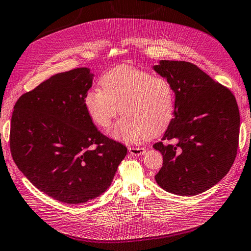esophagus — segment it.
Returning <instances> with one entry per match:
<instances>
[{"mask_svg":"<svg viewBox=\"0 0 251 251\" xmlns=\"http://www.w3.org/2000/svg\"><path fill=\"white\" fill-rule=\"evenodd\" d=\"M128 151L133 156H141L145 153L144 148H128Z\"/></svg>","mask_w":251,"mask_h":251,"instance_id":"1","label":"esophagus"}]
</instances>
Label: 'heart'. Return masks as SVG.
Wrapping results in <instances>:
<instances>
[{"mask_svg":"<svg viewBox=\"0 0 251 251\" xmlns=\"http://www.w3.org/2000/svg\"><path fill=\"white\" fill-rule=\"evenodd\" d=\"M99 84L101 90L87 92L83 104L93 123L103 129L121 111L124 113L110 130L112 138L139 143L159 135L170 125L176 97L166 78L135 66L120 65L104 73Z\"/></svg>","mask_w":251,"mask_h":251,"instance_id":"heart-1","label":"heart"}]
</instances>
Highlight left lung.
<instances>
[{"label":"left lung","instance_id":"left-lung-1","mask_svg":"<svg viewBox=\"0 0 251 251\" xmlns=\"http://www.w3.org/2000/svg\"><path fill=\"white\" fill-rule=\"evenodd\" d=\"M154 71L171 83L174 118L153 148L164 164L155 179L177 196H196L216 185L236 157L240 111L234 95L189 62L162 60ZM174 140V144L168 141Z\"/></svg>","mask_w":251,"mask_h":251}]
</instances>
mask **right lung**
Masks as SVG:
<instances>
[{"mask_svg":"<svg viewBox=\"0 0 251 251\" xmlns=\"http://www.w3.org/2000/svg\"><path fill=\"white\" fill-rule=\"evenodd\" d=\"M93 77L86 67L52 75L20 97L11 116L15 164L37 189L68 204L102 195L127 154L85 111Z\"/></svg>","mask_w":251,"mask_h":251,"instance_id":"1","label":"right lung"}]
</instances>
